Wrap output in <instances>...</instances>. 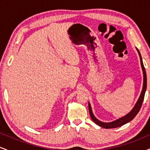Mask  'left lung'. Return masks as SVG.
<instances>
[{"instance_id": "1", "label": "left lung", "mask_w": 150, "mask_h": 150, "mask_svg": "<svg viewBox=\"0 0 150 150\" xmlns=\"http://www.w3.org/2000/svg\"><path fill=\"white\" fill-rule=\"evenodd\" d=\"M137 50V52L139 53V56H140V63H141V66H142V71H143V76H144V81H143V87H142V92H141V94L140 96V98L137 100V103H136L135 106H134V108H132V110L130 111L128 114H127L126 116H123V118H120L119 119L115 120V121L111 122V123H103V122H101L100 120H99L95 117L94 116L92 113V108H91L90 104H88L89 106V115H90L91 118L96 124H97L99 126L102 127V128H118V127L121 126V125L125 124V123H128L129 121L132 120L136 116V115L138 113L139 111H140L141 106H142V102H143L144 100V94H145V91H146V88H147V75H146V71L145 69H144V67L143 65V63H142V57H141V55L140 52H139L138 49Z\"/></svg>"}]
</instances>
